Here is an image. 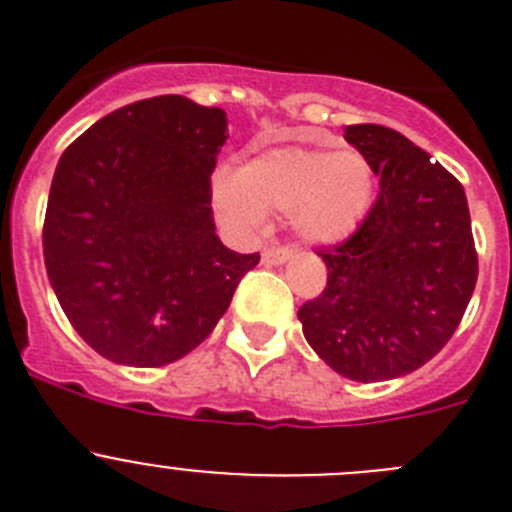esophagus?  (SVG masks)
<instances>
[{"mask_svg":"<svg viewBox=\"0 0 512 512\" xmlns=\"http://www.w3.org/2000/svg\"><path fill=\"white\" fill-rule=\"evenodd\" d=\"M292 251L295 248L292 246H274V248H266L264 253H261V259H264V264H284V261L292 256Z\"/></svg>","mask_w":512,"mask_h":512,"instance_id":"34e87169","label":"esophagus"}]
</instances>
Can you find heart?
Returning <instances> with one entry per match:
<instances>
[{
	"label": "heart",
	"instance_id": "obj_1",
	"mask_svg": "<svg viewBox=\"0 0 512 512\" xmlns=\"http://www.w3.org/2000/svg\"><path fill=\"white\" fill-rule=\"evenodd\" d=\"M212 202L225 223L256 230L264 210H295L297 233L310 243H341L374 202V169L356 151L271 148L248 158L233 176L220 174Z\"/></svg>",
	"mask_w": 512,
	"mask_h": 512
}]
</instances>
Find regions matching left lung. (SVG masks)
Returning <instances> with one entry per match:
<instances>
[{
	"label": "left lung",
	"instance_id": "8db88e82",
	"mask_svg": "<svg viewBox=\"0 0 512 512\" xmlns=\"http://www.w3.org/2000/svg\"><path fill=\"white\" fill-rule=\"evenodd\" d=\"M379 194L346 241L320 246L328 282L297 310L307 343L338 374L382 382L431 361L459 328L477 284L464 187L397 130L348 125Z\"/></svg>",
	"mask_w": 512,
	"mask_h": 512
}]
</instances>
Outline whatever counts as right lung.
<instances>
[{"label": "right lung", "instance_id": "obj_1", "mask_svg": "<svg viewBox=\"0 0 512 512\" xmlns=\"http://www.w3.org/2000/svg\"><path fill=\"white\" fill-rule=\"evenodd\" d=\"M228 120L179 94L120 107L63 151L43 223L48 279L104 359L164 366L200 346L259 253L215 235Z\"/></svg>", "mask_w": 512, "mask_h": 512}]
</instances>
